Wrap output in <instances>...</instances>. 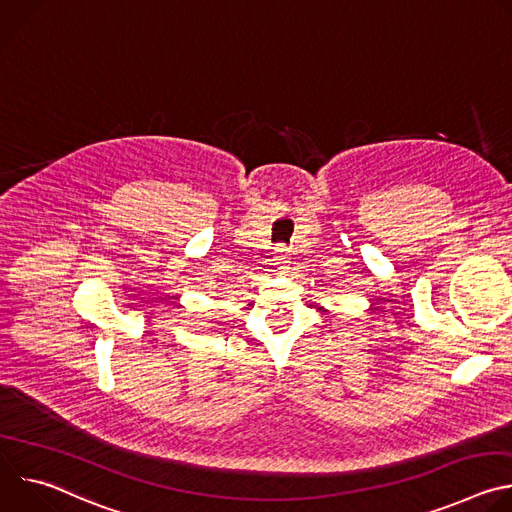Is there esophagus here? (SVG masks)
<instances>
[{
	"label": "esophagus",
	"instance_id": "34e87169",
	"mask_svg": "<svg viewBox=\"0 0 512 512\" xmlns=\"http://www.w3.org/2000/svg\"><path fill=\"white\" fill-rule=\"evenodd\" d=\"M289 261H291V257H289L287 249H285V247H279V249H277V253H275V265L285 267Z\"/></svg>",
	"mask_w": 512,
	"mask_h": 512
}]
</instances>
